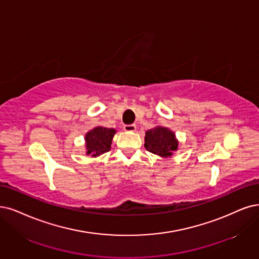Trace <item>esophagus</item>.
<instances>
[{
  "label": "esophagus",
  "mask_w": 259,
  "mask_h": 259,
  "mask_svg": "<svg viewBox=\"0 0 259 259\" xmlns=\"http://www.w3.org/2000/svg\"><path fill=\"white\" fill-rule=\"evenodd\" d=\"M123 130L124 131H128V132H132V131H136L137 130V126L136 124H124L123 126Z\"/></svg>",
  "instance_id": "34e87169"
}]
</instances>
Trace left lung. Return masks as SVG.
<instances>
[{
	"label": "left lung",
	"instance_id": "left-lung-1",
	"mask_svg": "<svg viewBox=\"0 0 259 259\" xmlns=\"http://www.w3.org/2000/svg\"><path fill=\"white\" fill-rule=\"evenodd\" d=\"M145 148L152 154L168 157L171 156V151L177 149L178 142L175 135L169 129L164 127H156L145 133Z\"/></svg>",
	"mask_w": 259,
	"mask_h": 259
}]
</instances>
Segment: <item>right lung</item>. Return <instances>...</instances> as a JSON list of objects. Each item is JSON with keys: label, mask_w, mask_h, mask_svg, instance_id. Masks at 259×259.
Returning <instances> with one entry per match:
<instances>
[{"label": "right lung", "mask_w": 259, "mask_h": 259, "mask_svg": "<svg viewBox=\"0 0 259 259\" xmlns=\"http://www.w3.org/2000/svg\"><path fill=\"white\" fill-rule=\"evenodd\" d=\"M114 129H109L104 127H96L86 133V148L88 154H92L93 157L104 154L111 149L112 139L115 135Z\"/></svg>", "instance_id": "obj_1"}]
</instances>
